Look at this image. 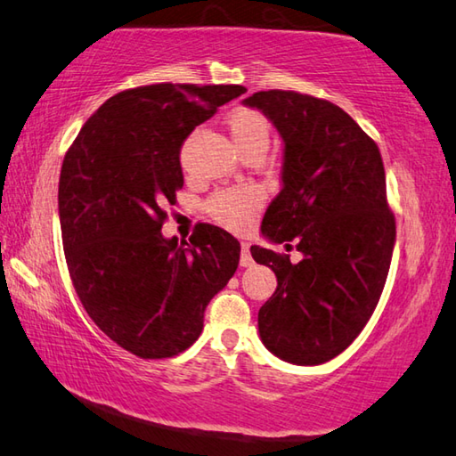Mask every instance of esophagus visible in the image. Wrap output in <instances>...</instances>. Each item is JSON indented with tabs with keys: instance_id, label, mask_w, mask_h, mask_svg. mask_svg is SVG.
Instances as JSON below:
<instances>
[{
	"instance_id": "34e87169",
	"label": "esophagus",
	"mask_w": 456,
	"mask_h": 456,
	"mask_svg": "<svg viewBox=\"0 0 456 456\" xmlns=\"http://www.w3.org/2000/svg\"><path fill=\"white\" fill-rule=\"evenodd\" d=\"M240 266H250L252 265V254H250V244L242 242L240 244Z\"/></svg>"
}]
</instances>
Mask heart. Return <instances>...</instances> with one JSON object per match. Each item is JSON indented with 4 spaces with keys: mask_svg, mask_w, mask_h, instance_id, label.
Returning <instances> with one entry per match:
<instances>
[{
    "mask_svg": "<svg viewBox=\"0 0 456 456\" xmlns=\"http://www.w3.org/2000/svg\"><path fill=\"white\" fill-rule=\"evenodd\" d=\"M226 126L240 154L250 150L266 151L273 130H270L268 118L262 111L254 108H238L230 111ZM262 200H265L262 191L254 186H236L216 191L208 200L206 210L224 228L246 230L260 212Z\"/></svg>",
    "mask_w": 456,
    "mask_h": 456,
    "instance_id": "1",
    "label": "heart"
}]
</instances>
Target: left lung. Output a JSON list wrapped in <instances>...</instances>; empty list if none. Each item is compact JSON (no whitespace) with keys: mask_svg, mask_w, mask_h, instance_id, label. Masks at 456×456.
Wrapping results in <instances>:
<instances>
[{"mask_svg":"<svg viewBox=\"0 0 456 456\" xmlns=\"http://www.w3.org/2000/svg\"><path fill=\"white\" fill-rule=\"evenodd\" d=\"M284 140L282 190L262 234L297 242L302 260L252 246L278 286L258 313L260 338L292 364H322L370 321L396 240L379 146L345 110L314 95L268 90L244 100Z\"/></svg>","mask_w":456,"mask_h":456,"instance_id":"left-lung-1","label":"left lung"}]
</instances>
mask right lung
Wrapping results in <instances>:
<instances>
[{"label":"right lung","instance_id":"1","mask_svg":"<svg viewBox=\"0 0 456 456\" xmlns=\"http://www.w3.org/2000/svg\"><path fill=\"white\" fill-rule=\"evenodd\" d=\"M244 86L151 84L103 102L66 151L58 208L63 252L98 329L140 358L191 346L204 310L234 276L240 242L198 224L188 242L162 236L183 186L180 148Z\"/></svg>","mask_w":456,"mask_h":456}]
</instances>
